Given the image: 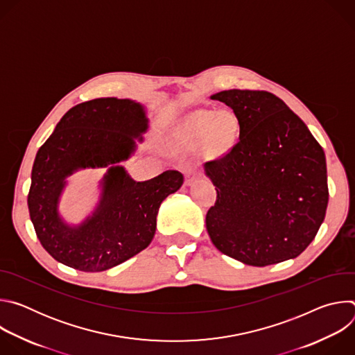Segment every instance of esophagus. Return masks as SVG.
<instances>
[{
    "mask_svg": "<svg viewBox=\"0 0 355 355\" xmlns=\"http://www.w3.org/2000/svg\"><path fill=\"white\" fill-rule=\"evenodd\" d=\"M198 180H199V174L195 170L189 168L185 171V185L187 187H192Z\"/></svg>",
    "mask_w": 355,
    "mask_h": 355,
    "instance_id": "esophagus-1",
    "label": "esophagus"
}]
</instances>
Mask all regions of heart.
<instances>
[{"mask_svg": "<svg viewBox=\"0 0 355 355\" xmlns=\"http://www.w3.org/2000/svg\"><path fill=\"white\" fill-rule=\"evenodd\" d=\"M240 130V122L234 112L222 110H198L189 114L178 126L175 139L188 150L198 148L209 159L223 156L234 144Z\"/></svg>", "mask_w": 355, "mask_h": 355, "instance_id": "heart-1", "label": "heart"}]
</instances>
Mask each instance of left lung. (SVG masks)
I'll list each match as a JSON object with an SVG mask.
<instances>
[{"instance_id":"obj_1","label":"left lung","mask_w":355,"mask_h":355,"mask_svg":"<svg viewBox=\"0 0 355 355\" xmlns=\"http://www.w3.org/2000/svg\"><path fill=\"white\" fill-rule=\"evenodd\" d=\"M240 122L237 144L204 166L218 199L207 230L223 254L254 267L297 257L315 239L329 202L326 156L278 96L226 89L211 95Z\"/></svg>"}]
</instances>
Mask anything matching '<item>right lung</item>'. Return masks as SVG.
I'll return each instance as SVG.
<instances>
[{
  "label": "right lung",
  "instance_id": "obj_1",
  "mask_svg": "<svg viewBox=\"0 0 355 355\" xmlns=\"http://www.w3.org/2000/svg\"><path fill=\"white\" fill-rule=\"evenodd\" d=\"M147 130L146 104L96 98L73 107L37 150L28 208L37 239L56 261L99 272L139 254L153 240L162 202L181 188L184 177L168 170L136 181L121 164L135 156ZM85 168L107 173L92 214L70 224L60 212L61 196L67 178Z\"/></svg>",
  "mask_w": 355,
  "mask_h": 355
}]
</instances>
